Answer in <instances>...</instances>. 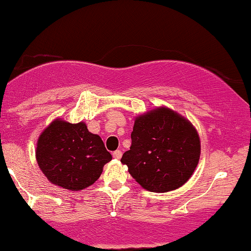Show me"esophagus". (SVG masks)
Listing matches in <instances>:
<instances>
[{
    "mask_svg": "<svg viewBox=\"0 0 251 251\" xmlns=\"http://www.w3.org/2000/svg\"><path fill=\"white\" fill-rule=\"evenodd\" d=\"M113 156L115 158H121L122 157V151H121V150H115L113 152Z\"/></svg>",
    "mask_w": 251,
    "mask_h": 251,
    "instance_id": "esophagus-1",
    "label": "esophagus"
}]
</instances>
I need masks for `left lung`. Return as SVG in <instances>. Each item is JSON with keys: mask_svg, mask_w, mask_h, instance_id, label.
<instances>
[{"mask_svg": "<svg viewBox=\"0 0 251 251\" xmlns=\"http://www.w3.org/2000/svg\"><path fill=\"white\" fill-rule=\"evenodd\" d=\"M201 142L183 116L161 107L135 119L130 150L121 162L144 189L167 193L182 187L195 172Z\"/></svg>", "mask_w": 251, "mask_h": 251, "instance_id": "1", "label": "left lung"}]
</instances>
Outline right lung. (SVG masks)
Returning a JSON list of instances; mask_svg holds the SVG:
<instances>
[{
	"instance_id": "add662e5",
	"label": "right lung",
	"mask_w": 251,
	"mask_h": 251,
	"mask_svg": "<svg viewBox=\"0 0 251 251\" xmlns=\"http://www.w3.org/2000/svg\"><path fill=\"white\" fill-rule=\"evenodd\" d=\"M36 160L51 183L77 191L99 179L111 155L101 137L91 134L85 123L73 125L57 119L38 137Z\"/></svg>"
}]
</instances>
